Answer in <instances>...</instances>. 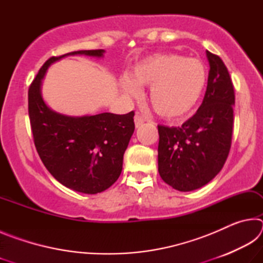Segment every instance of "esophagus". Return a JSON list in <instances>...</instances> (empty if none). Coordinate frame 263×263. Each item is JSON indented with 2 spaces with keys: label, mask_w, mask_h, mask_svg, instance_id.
Wrapping results in <instances>:
<instances>
[{
  "label": "esophagus",
  "mask_w": 263,
  "mask_h": 263,
  "mask_svg": "<svg viewBox=\"0 0 263 263\" xmlns=\"http://www.w3.org/2000/svg\"><path fill=\"white\" fill-rule=\"evenodd\" d=\"M146 121L144 116H141L140 114H136L135 116V124H136V127H139L140 125H142V123Z\"/></svg>",
  "instance_id": "esophagus-1"
}]
</instances>
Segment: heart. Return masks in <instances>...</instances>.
I'll return each instance as SVG.
<instances>
[{
  "label": "heart",
  "instance_id": "1",
  "mask_svg": "<svg viewBox=\"0 0 263 263\" xmlns=\"http://www.w3.org/2000/svg\"><path fill=\"white\" fill-rule=\"evenodd\" d=\"M202 61L180 54H157L146 58L124 75L121 86L130 96L140 94V86L151 87L149 103L155 112L167 119L188 116L197 105L206 84Z\"/></svg>",
  "mask_w": 263,
  "mask_h": 263
}]
</instances>
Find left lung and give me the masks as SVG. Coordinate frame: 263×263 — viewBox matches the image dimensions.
Returning <instances> with one entry per match:
<instances>
[{
    "mask_svg": "<svg viewBox=\"0 0 263 263\" xmlns=\"http://www.w3.org/2000/svg\"><path fill=\"white\" fill-rule=\"evenodd\" d=\"M210 64L201 106L179 127L158 125L161 179L180 191L209 183L224 167L233 132L234 88L220 57L206 51Z\"/></svg>",
    "mask_w": 263,
    "mask_h": 263,
    "instance_id": "left-lung-1",
    "label": "left lung"
}]
</instances>
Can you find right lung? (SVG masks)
<instances>
[{
    "label": "right lung",
    "mask_w": 263,
    "mask_h": 263,
    "mask_svg": "<svg viewBox=\"0 0 263 263\" xmlns=\"http://www.w3.org/2000/svg\"><path fill=\"white\" fill-rule=\"evenodd\" d=\"M104 50L52 57L29 87V117L35 149L57 181L83 194L102 193L121 175L124 152L135 131V112L69 117L57 114L42 99L41 84L48 66L66 55L102 57Z\"/></svg>",
    "instance_id": "obj_1"
}]
</instances>
